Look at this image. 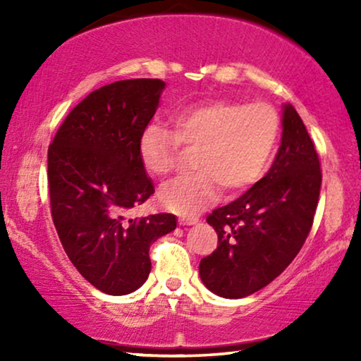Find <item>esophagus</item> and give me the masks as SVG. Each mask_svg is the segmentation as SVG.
<instances>
[{"label":"esophagus","mask_w":361,"mask_h":361,"mask_svg":"<svg viewBox=\"0 0 361 361\" xmlns=\"http://www.w3.org/2000/svg\"><path fill=\"white\" fill-rule=\"evenodd\" d=\"M197 221H199L197 216H182V219H179V225H194Z\"/></svg>","instance_id":"34e87169"}]
</instances>
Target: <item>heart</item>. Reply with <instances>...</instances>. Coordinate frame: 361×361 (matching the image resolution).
I'll return each mask as SVG.
<instances>
[{
	"label": "heart",
	"mask_w": 361,
	"mask_h": 361,
	"mask_svg": "<svg viewBox=\"0 0 361 361\" xmlns=\"http://www.w3.org/2000/svg\"><path fill=\"white\" fill-rule=\"evenodd\" d=\"M169 128L149 123L140 136L137 152L146 172L154 177L172 174L180 146L197 147L195 174L180 177L161 190L166 209L194 216L215 202L220 187L238 195L258 184L273 161L281 135V118L264 102L212 100L182 108Z\"/></svg>",
	"instance_id": "heart-1"
}]
</instances>
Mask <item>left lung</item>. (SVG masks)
I'll return each instance as SVG.
<instances>
[{
    "label": "left lung",
    "instance_id": "left-lung-1",
    "mask_svg": "<svg viewBox=\"0 0 361 361\" xmlns=\"http://www.w3.org/2000/svg\"><path fill=\"white\" fill-rule=\"evenodd\" d=\"M320 184L314 142L294 106L286 105L281 146L268 174L207 216L219 235L216 250L199 266L207 288L241 299L278 278L307 240Z\"/></svg>",
    "mask_w": 361,
    "mask_h": 361
}]
</instances>
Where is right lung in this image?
Instances as JSON below:
<instances>
[{"label":"right lung","mask_w":361,"mask_h":361,"mask_svg":"<svg viewBox=\"0 0 361 361\" xmlns=\"http://www.w3.org/2000/svg\"><path fill=\"white\" fill-rule=\"evenodd\" d=\"M164 82L133 78L83 98L47 151L51 215L68 259L102 293L130 294L151 271L149 246L176 228V215L128 220L154 194L137 142Z\"/></svg>","instance_id":"add662e5"}]
</instances>
